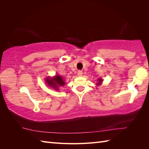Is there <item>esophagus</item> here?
Returning <instances> with one entry per match:
<instances>
[{"label": "esophagus", "instance_id": "34e87169", "mask_svg": "<svg viewBox=\"0 0 149 149\" xmlns=\"http://www.w3.org/2000/svg\"><path fill=\"white\" fill-rule=\"evenodd\" d=\"M78 76H82L83 72L81 71H78Z\"/></svg>", "mask_w": 149, "mask_h": 149}]
</instances>
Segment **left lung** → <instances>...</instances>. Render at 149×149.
Returning a JSON list of instances; mask_svg holds the SVG:
<instances>
[{"mask_svg": "<svg viewBox=\"0 0 149 149\" xmlns=\"http://www.w3.org/2000/svg\"><path fill=\"white\" fill-rule=\"evenodd\" d=\"M102 81H103V79H102V78H98V79L97 80V83H96V85H97V86L101 85V84H102Z\"/></svg>", "mask_w": 149, "mask_h": 149, "instance_id": "obj_1", "label": "left lung"}]
</instances>
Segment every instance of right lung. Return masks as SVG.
Segmentation results:
<instances>
[{
    "label": "right lung",
    "instance_id": "1",
    "mask_svg": "<svg viewBox=\"0 0 149 149\" xmlns=\"http://www.w3.org/2000/svg\"><path fill=\"white\" fill-rule=\"evenodd\" d=\"M45 81L49 88H52L56 91L59 90L60 87L63 86L65 84V79L59 74H56L53 77L49 76V77L46 78Z\"/></svg>",
    "mask_w": 149,
    "mask_h": 149
}]
</instances>
